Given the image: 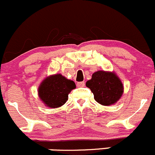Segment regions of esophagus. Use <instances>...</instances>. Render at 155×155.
<instances>
[{"label": "esophagus", "instance_id": "esophagus-1", "mask_svg": "<svg viewBox=\"0 0 155 155\" xmlns=\"http://www.w3.org/2000/svg\"><path fill=\"white\" fill-rule=\"evenodd\" d=\"M77 86L78 87H83V86H85V82H77Z\"/></svg>", "mask_w": 155, "mask_h": 155}]
</instances>
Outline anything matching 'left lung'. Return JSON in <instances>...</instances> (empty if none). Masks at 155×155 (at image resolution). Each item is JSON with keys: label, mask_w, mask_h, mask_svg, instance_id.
Wrapping results in <instances>:
<instances>
[{"label": "left lung", "mask_w": 155, "mask_h": 155, "mask_svg": "<svg viewBox=\"0 0 155 155\" xmlns=\"http://www.w3.org/2000/svg\"><path fill=\"white\" fill-rule=\"evenodd\" d=\"M86 85L93 93L95 100L103 105L115 103L123 93L122 83L113 73L95 72Z\"/></svg>", "instance_id": "8db88e82"}]
</instances>
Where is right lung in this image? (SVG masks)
Listing matches in <instances>:
<instances>
[{
	"mask_svg": "<svg viewBox=\"0 0 155 155\" xmlns=\"http://www.w3.org/2000/svg\"><path fill=\"white\" fill-rule=\"evenodd\" d=\"M75 88L73 81L60 74L53 75L43 81L39 87V96L48 107L58 108L66 103L68 95Z\"/></svg>",
	"mask_w": 155,
	"mask_h": 155,
	"instance_id": "add662e5",
	"label": "right lung"
}]
</instances>
